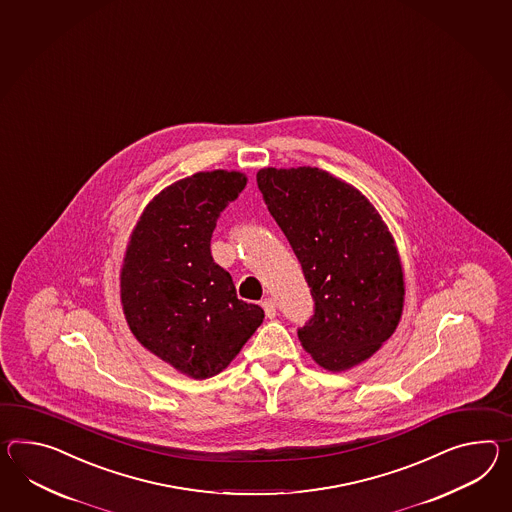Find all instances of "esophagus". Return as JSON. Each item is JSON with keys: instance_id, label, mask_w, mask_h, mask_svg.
<instances>
[{"instance_id": "1", "label": "esophagus", "mask_w": 512, "mask_h": 512, "mask_svg": "<svg viewBox=\"0 0 512 512\" xmlns=\"http://www.w3.org/2000/svg\"><path fill=\"white\" fill-rule=\"evenodd\" d=\"M262 309H264V314H266V318H275V314H277V307H275V301L272 298H266V300L261 303Z\"/></svg>"}]
</instances>
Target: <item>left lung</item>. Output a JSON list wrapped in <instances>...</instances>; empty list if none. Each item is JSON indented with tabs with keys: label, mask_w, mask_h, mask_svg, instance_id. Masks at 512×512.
<instances>
[{
	"label": "left lung",
	"mask_w": 512,
	"mask_h": 512,
	"mask_svg": "<svg viewBox=\"0 0 512 512\" xmlns=\"http://www.w3.org/2000/svg\"><path fill=\"white\" fill-rule=\"evenodd\" d=\"M257 185L311 287L301 346L329 372L368 361L396 331L405 301L388 225L359 188L320 168H261Z\"/></svg>",
	"instance_id": "obj_1"
}]
</instances>
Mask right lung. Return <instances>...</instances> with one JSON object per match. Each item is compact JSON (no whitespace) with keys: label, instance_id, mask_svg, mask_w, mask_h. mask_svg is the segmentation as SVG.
I'll use <instances>...</instances> for the list:
<instances>
[{"label":"right lung","instance_id":"obj_1","mask_svg":"<svg viewBox=\"0 0 512 512\" xmlns=\"http://www.w3.org/2000/svg\"><path fill=\"white\" fill-rule=\"evenodd\" d=\"M246 183L237 170L175 181L146 205L125 248L120 298L131 333L192 379L225 370L264 318L259 305L238 300L211 255L216 220Z\"/></svg>","mask_w":512,"mask_h":512}]
</instances>
